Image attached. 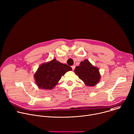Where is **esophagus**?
Wrapping results in <instances>:
<instances>
[{"label":"esophagus","instance_id":"34e87169","mask_svg":"<svg viewBox=\"0 0 134 134\" xmlns=\"http://www.w3.org/2000/svg\"><path fill=\"white\" fill-rule=\"evenodd\" d=\"M71 68H72V70H74L75 69V66L74 65H73V66H71Z\"/></svg>","mask_w":134,"mask_h":134}]
</instances>
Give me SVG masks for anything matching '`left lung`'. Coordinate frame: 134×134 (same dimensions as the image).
<instances>
[{
  "label": "left lung",
  "mask_w": 134,
  "mask_h": 134,
  "mask_svg": "<svg viewBox=\"0 0 134 134\" xmlns=\"http://www.w3.org/2000/svg\"><path fill=\"white\" fill-rule=\"evenodd\" d=\"M74 71L79 79L88 86H94L100 78L98 68L92 65L88 60L81 62L80 66L76 67Z\"/></svg>",
  "instance_id": "8db88e82"
}]
</instances>
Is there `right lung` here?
<instances>
[{
	"label": "right lung",
	"mask_w": 134,
	"mask_h": 134,
	"mask_svg": "<svg viewBox=\"0 0 134 134\" xmlns=\"http://www.w3.org/2000/svg\"><path fill=\"white\" fill-rule=\"evenodd\" d=\"M72 70L67 64L60 63L55 59L41 65L34 77L40 88L52 89L66 72Z\"/></svg>",
	"instance_id": "obj_1"
}]
</instances>
